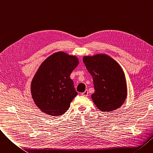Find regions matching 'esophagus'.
<instances>
[{
  "label": "esophagus",
  "mask_w": 153,
  "mask_h": 153,
  "mask_svg": "<svg viewBox=\"0 0 153 153\" xmlns=\"http://www.w3.org/2000/svg\"><path fill=\"white\" fill-rule=\"evenodd\" d=\"M88 94H89V92H88L87 90H85L84 92L81 93V95H83V96H84V97H87V96L88 95Z\"/></svg>",
  "instance_id": "obj_1"
}]
</instances>
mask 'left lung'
<instances>
[{"mask_svg":"<svg viewBox=\"0 0 153 153\" xmlns=\"http://www.w3.org/2000/svg\"><path fill=\"white\" fill-rule=\"evenodd\" d=\"M83 62L92 76L95 92L92 99L103 111L121 107L127 95L124 72L119 64L106 55L84 56Z\"/></svg>","mask_w":153,"mask_h":153,"instance_id":"obj_1","label":"left lung"}]
</instances>
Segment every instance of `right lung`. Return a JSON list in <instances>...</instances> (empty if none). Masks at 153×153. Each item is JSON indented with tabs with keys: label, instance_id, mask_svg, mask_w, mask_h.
<instances>
[{
	"label": "right lung",
	"instance_id": "1",
	"mask_svg": "<svg viewBox=\"0 0 153 153\" xmlns=\"http://www.w3.org/2000/svg\"><path fill=\"white\" fill-rule=\"evenodd\" d=\"M78 64L76 56L60 51L49 56L39 66L32 80L31 92L44 113L59 116L69 109L77 95L70 75Z\"/></svg>",
	"mask_w": 153,
	"mask_h": 153
}]
</instances>
